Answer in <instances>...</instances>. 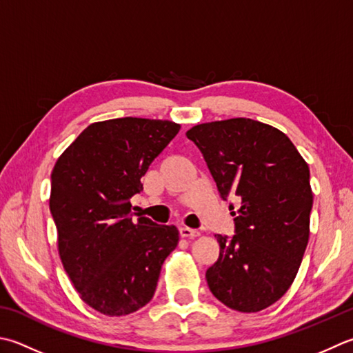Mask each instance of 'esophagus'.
<instances>
[{"label": "esophagus", "mask_w": 353, "mask_h": 353, "mask_svg": "<svg viewBox=\"0 0 353 353\" xmlns=\"http://www.w3.org/2000/svg\"><path fill=\"white\" fill-rule=\"evenodd\" d=\"M181 236L183 239H196L200 236V232L197 230H192V228L183 226V228H181Z\"/></svg>", "instance_id": "34e87169"}]
</instances>
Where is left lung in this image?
<instances>
[{"mask_svg": "<svg viewBox=\"0 0 353 353\" xmlns=\"http://www.w3.org/2000/svg\"><path fill=\"white\" fill-rule=\"evenodd\" d=\"M186 136L220 196L240 200L237 234L231 241L217 236L210 291L234 310L259 312L288 292L306 251L314 202L307 163L283 131L246 117L199 123Z\"/></svg>", "mask_w": 353, "mask_h": 353, "instance_id": "8db88e82", "label": "left lung"}]
</instances>
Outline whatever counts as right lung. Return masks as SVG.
Returning <instances> with one entry per match:
<instances>
[{"label": "right lung", "mask_w": 353, "mask_h": 353, "mask_svg": "<svg viewBox=\"0 0 353 353\" xmlns=\"http://www.w3.org/2000/svg\"><path fill=\"white\" fill-rule=\"evenodd\" d=\"M172 121L119 117L88 125L52 171L48 205L58 252L81 300L108 316L133 314L153 299L179 230L131 219L150 163L174 137Z\"/></svg>", "instance_id": "1"}]
</instances>
